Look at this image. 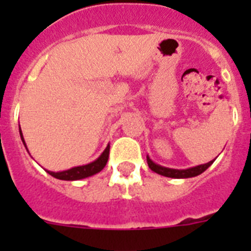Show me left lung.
I'll list each match as a JSON object with an SVG mask.
<instances>
[{"instance_id":"8db88e82","label":"left lung","mask_w":251,"mask_h":251,"mask_svg":"<svg viewBox=\"0 0 251 251\" xmlns=\"http://www.w3.org/2000/svg\"><path fill=\"white\" fill-rule=\"evenodd\" d=\"M147 163H148V167H150L153 172L162 175V176L171 177V178H188V177H195L202 174L203 171L207 170V168L214 163V161L207 162V163H205V165H200V166H196V167L187 168V170H175V168L163 167V166H159L157 165V163H154V162H153L148 156H147Z\"/></svg>"}]
</instances>
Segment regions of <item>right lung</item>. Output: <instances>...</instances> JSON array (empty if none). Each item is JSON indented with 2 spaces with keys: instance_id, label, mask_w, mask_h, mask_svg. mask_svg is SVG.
<instances>
[{
  "instance_id": "obj_1",
  "label": "right lung",
  "mask_w": 251,
  "mask_h": 251,
  "mask_svg": "<svg viewBox=\"0 0 251 251\" xmlns=\"http://www.w3.org/2000/svg\"><path fill=\"white\" fill-rule=\"evenodd\" d=\"M20 136H21L22 142H24V145H25L26 147L25 139H24V136H22L21 128H20ZM108 158H109V145L106 146V148L104 150V152L101 153L100 156H99V158H97L94 162H92V163H88V165H84V166H77V167H73L70 168V170L61 171V172H52V171H48V170H46V172L57 179H64V181H76V179L86 178V177L93 176V175L100 172V171L105 167Z\"/></svg>"
}]
</instances>
